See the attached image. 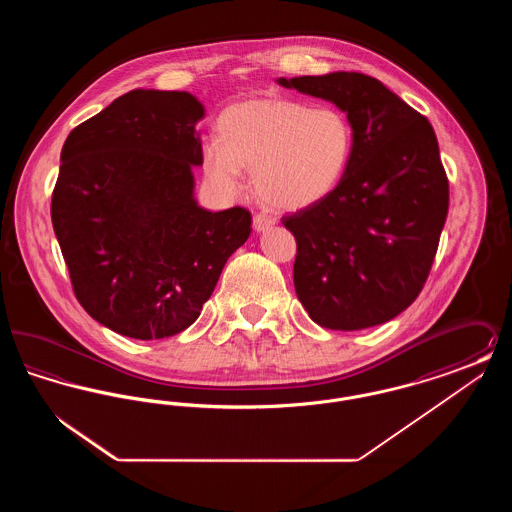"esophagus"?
I'll use <instances>...</instances> for the list:
<instances>
[{
	"label": "esophagus",
	"mask_w": 512,
	"mask_h": 512,
	"mask_svg": "<svg viewBox=\"0 0 512 512\" xmlns=\"http://www.w3.org/2000/svg\"><path fill=\"white\" fill-rule=\"evenodd\" d=\"M276 220L270 219L267 215H255L253 217V230L255 232H265L270 226H274Z\"/></svg>",
	"instance_id": "obj_1"
}]
</instances>
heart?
Wrapping results in <instances>:
<instances>
[{
  "label": "heart",
  "instance_id": "heart-1",
  "mask_svg": "<svg viewBox=\"0 0 512 512\" xmlns=\"http://www.w3.org/2000/svg\"><path fill=\"white\" fill-rule=\"evenodd\" d=\"M203 144V172L226 195L242 194L253 171L255 194L278 211H299L334 192L353 151V128L334 107L282 98L245 99L219 119Z\"/></svg>",
  "mask_w": 512,
  "mask_h": 512
}]
</instances>
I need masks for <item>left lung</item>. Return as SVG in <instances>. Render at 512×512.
<instances>
[{"instance_id": "1", "label": "left lung", "mask_w": 512, "mask_h": 512, "mask_svg": "<svg viewBox=\"0 0 512 512\" xmlns=\"http://www.w3.org/2000/svg\"><path fill=\"white\" fill-rule=\"evenodd\" d=\"M332 101L353 128L340 184L282 224L297 242L293 284L330 330H363L403 313L422 292L449 209L432 124L363 73L278 78Z\"/></svg>"}]
</instances>
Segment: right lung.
<instances>
[{"label": "right lung", "instance_id": "obj_1", "mask_svg": "<svg viewBox=\"0 0 512 512\" xmlns=\"http://www.w3.org/2000/svg\"><path fill=\"white\" fill-rule=\"evenodd\" d=\"M203 117L188 92L132 90L61 149L51 222L74 295L122 336L161 340L192 326L251 234L244 207L211 213L195 201Z\"/></svg>", "mask_w": 512, "mask_h": 512}]
</instances>
